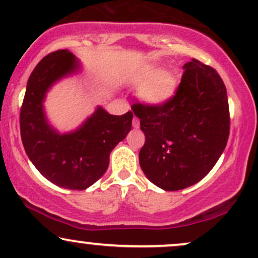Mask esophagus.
I'll return each mask as SVG.
<instances>
[{
	"label": "esophagus",
	"mask_w": 258,
	"mask_h": 258,
	"mask_svg": "<svg viewBox=\"0 0 258 258\" xmlns=\"http://www.w3.org/2000/svg\"><path fill=\"white\" fill-rule=\"evenodd\" d=\"M132 125H133V127H135V128H138V127H139V119H138L137 116L133 117V120H132Z\"/></svg>",
	"instance_id": "1"
}]
</instances>
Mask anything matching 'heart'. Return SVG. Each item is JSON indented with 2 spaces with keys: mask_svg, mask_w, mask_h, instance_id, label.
Masks as SVG:
<instances>
[{
  "mask_svg": "<svg viewBox=\"0 0 258 258\" xmlns=\"http://www.w3.org/2000/svg\"><path fill=\"white\" fill-rule=\"evenodd\" d=\"M130 82L141 86L139 98L150 106H161L173 98L177 91V80L170 72L159 67H147L132 74Z\"/></svg>",
  "mask_w": 258,
  "mask_h": 258,
  "instance_id": "obj_1",
  "label": "heart"
}]
</instances>
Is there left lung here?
Instances as JSON below:
<instances>
[{
    "label": "left lung",
    "instance_id": "1",
    "mask_svg": "<svg viewBox=\"0 0 258 258\" xmlns=\"http://www.w3.org/2000/svg\"><path fill=\"white\" fill-rule=\"evenodd\" d=\"M176 96L161 106L133 105L146 143L139 165L147 178L167 191L195 184L206 176L227 146V90L214 68L197 59L184 64Z\"/></svg>",
    "mask_w": 258,
    "mask_h": 258
}]
</instances>
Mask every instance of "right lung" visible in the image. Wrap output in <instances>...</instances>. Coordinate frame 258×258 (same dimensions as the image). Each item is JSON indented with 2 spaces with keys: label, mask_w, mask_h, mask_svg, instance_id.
Instances as JSON below:
<instances>
[{
  "label": "right lung",
  "mask_w": 258,
  "mask_h": 258,
  "mask_svg": "<svg viewBox=\"0 0 258 258\" xmlns=\"http://www.w3.org/2000/svg\"><path fill=\"white\" fill-rule=\"evenodd\" d=\"M82 69L68 49L46 55L29 78L20 110V135L30 161L53 184L73 190L87 189L105 173L111 150L131 131L133 117L132 111L111 115L98 105L75 130L59 132L47 117V93Z\"/></svg>",
  "instance_id": "obj_1"
}]
</instances>
